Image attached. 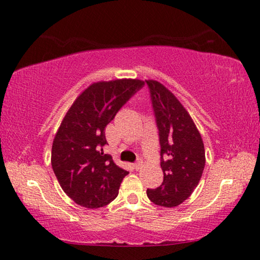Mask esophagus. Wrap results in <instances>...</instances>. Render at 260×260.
I'll list each match as a JSON object with an SVG mask.
<instances>
[{"instance_id":"1","label":"esophagus","mask_w":260,"mask_h":260,"mask_svg":"<svg viewBox=\"0 0 260 260\" xmlns=\"http://www.w3.org/2000/svg\"><path fill=\"white\" fill-rule=\"evenodd\" d=\"M133 166H134V169H135L136 171H139V170L141 169V167H142V161H141V160L136 161Z\"/></svg>"}]
</instances>
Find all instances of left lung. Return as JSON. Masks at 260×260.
Segmentation results:
<instances>
[{"instance_id":"8db88e82","label":"left lung","mask_w":260,"mask_h":260,"mask_svg":"<svg viewBox=\"0 0 260 260\" xmlns=\"http://www.w3.org/2000/svg\"><path fill=\"white\" fill-rule=\"evenodd\" d=\"M159 131L160 167L164 180L147 189L152 203L174 208L197 187L205 166V149L192 118L172 91L156 80H146Z\"/></svg>"}]
</instances>
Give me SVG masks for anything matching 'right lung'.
Segmentation results:
<instances>
[{
	"mask_svg": "<svg viewBox=\"0 0 260 260\" xmlns=\"http://www.w3.org/2000/svg\"><path fill=\"white\" fill-rule=\"evenodd\" d=\"M144 82L117 79L91 83L68 110L51 148V166L64 192L78 205L98 209L116 199L128 172L105 155V127Z\"/></svg>",
	"mask_w": 260,
	"mask_h": 260,
	"instance_id": "obj_1",
	"label": "right lung"
}]
</instances>
